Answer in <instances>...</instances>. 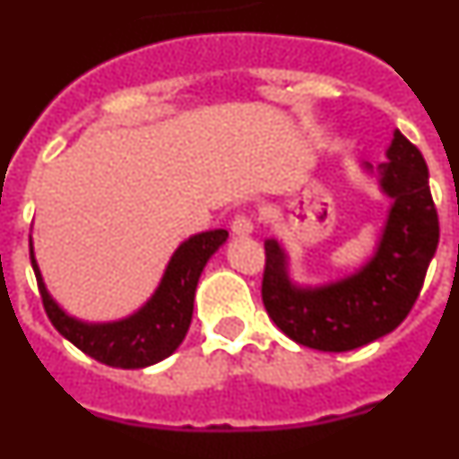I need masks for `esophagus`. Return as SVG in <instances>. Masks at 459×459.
I'll use <instances>...</instances> for the list:
<instances>
[{
	"mask_svg": "<svg viewBox=\"0 0 459 459\" xmlns=\"http://www.w3.org/2000/svg\"><path fill=\"white\" fill-rule=\"evenodd\" d=\"M253 230L255 222L248 213H238L232 221V234H237V237H248V234H253Z\"/></svg>",
	"mask_w": 459,
	"mask_h": 459,
	"instance_id": "1",
	"label": "esophagus"
}]
</instances>
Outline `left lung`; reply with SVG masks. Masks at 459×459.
I'll use <instances>...</instances> for the list:
<instances>
[{
	"instance_id": "8db88e82",
	"label": "left lung",
	"mask_w": 459,
	"mask_h": 459,
	"mask_svg": "<svg viewBox=\"0 0 459 459\" xmlns=\"http://www.w3.org/2000/svg\"><path fill=\"white\" fill-rule=\"evenodd\" d=\"M377 174L391 200L377 248L356 273L326 285H296L285 248L264 243L266 266L262 301L275 326L294 342L319 351H350L395 331L423 287L439 243V218L428 184V165L400 131L393 133Z\"/></svg>"
}]
</instances>
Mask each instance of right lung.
<instances>
[{"instance_id": "1", "label": "right lung", "mask_w": 459, "mask_h": 459, "mask_svg": "<svg viewBox=\"0 0 459 459\" xmlns=\"http://www.w3.org/2000/svg\"><path fill=\"white\" fill-rule=\"evenodd\" d=\"M227 230H209L186 238L169 257L165 273L140 310L117 322H82L71 317L48 291L43 275L34 257V243L30 238V257L39 282L40 299L52 326L84 351L87 356L109 368L137 370L168 359L177 351L188 333L193 319V303L197 280L211 255L227 241Z\"/></svg>"}]
</instances>
